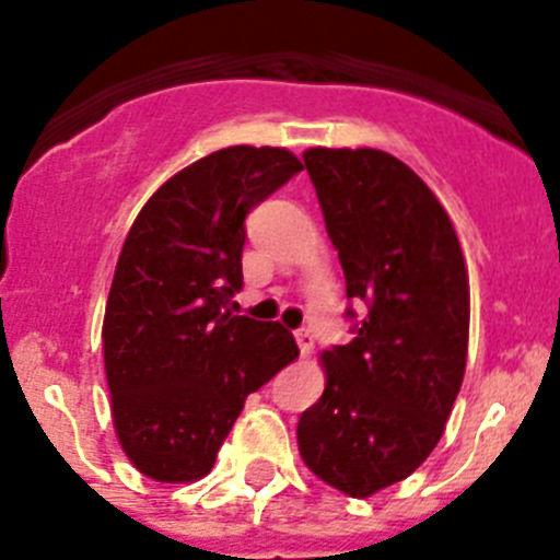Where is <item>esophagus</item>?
I'll return each instance as SVG.
<instances>
[{"instance_id": "obj_1", "label": "esophagus", "mask_w": 560, "mask_h": 560, "mask_svg": "<svg viewBox=\"0 0 560 560\" xmlns=\"http://www.w3.org/2000/svg\"><path fill=\"white\" fill-rule=\"evenodd\" d=\"M294 339L296 345H300V350H303V355H308L311 350H314V334H311V328L294 330Z\"/></svg>"}]
</instances>
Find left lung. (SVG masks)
Returning <instances> with one entry per match:
<instances>
[{
	"label": "left lung",
	"instance_id": "left-lung-1",
	"mask_svg": "<svg viewBox=\"0 0 560 560\" xmlns=\"http://www.w3.org/2000/svg\"><path fill=\"white\" fill-rule=\"evenodd\" d=\"M303 160L348 300L368 314L353 341L323 353L328 384L296 443L323 482L373 497L443 438L468 353V269L443 205L393 153L308 148Z\"/></svg>",
	"mask_w": 560,
	"mask_h": 560
}]
</instances>
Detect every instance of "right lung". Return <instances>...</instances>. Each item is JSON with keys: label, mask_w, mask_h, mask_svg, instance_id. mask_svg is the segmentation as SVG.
I'll use <instances>...</instances> for the list:
<instances>
[{"label": "right lung", "mask_w": 560, "mask_h": 560, "mask_svg": "<svg viewBox=\"0 0 560 560\" xmlns=\"http://www.w3.org/2000/svg\"><path fill=\"white\" fill-rule=\"evenodd\" d=\"M300 171L285 148H221L167 179L128 232L103 359L122 452L156 482L210 474L246 395L300 353L280 323L230 311L246 215Z\"/></svg>", "instance_id": "obj_1"}]
</instances>
